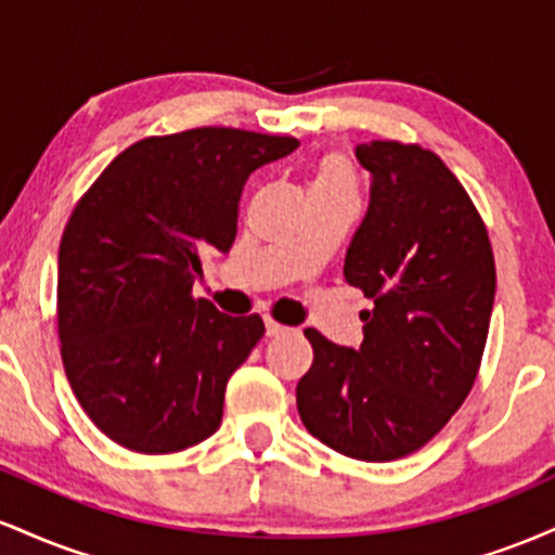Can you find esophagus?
I'll list each match as a JSON object with an SVG mask.
<instances>
[{
  "instance_id": "34e87169",
  "label": "esophagus",
  "mask_w": 555,
  "mask_h": 555,
  "mask_svg": "<svg viewBox=\"0 0 555 555\" xmlns=\"http://www.w3.org/2000/svg\"><path fill=\"white\" fill-rule=\"evenodd\" d=\"M286 326H282V323L276 321H266V336H271V339H276V336H284L286 334Z\"/></svg>"
}]
</instances>
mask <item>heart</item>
Masks as SVG:
<instances>
[{
  "mask_svg": "<svg viewBox=\"0 0 555 555\" xmlns=\"http://www.w3.org/2000/svg\"><path fill=\"white\" fill-rule=\"evenodd\" d=\"M308 197L310 201L354 197V177L347 158L336 151L318 156L308 175Z\"/></svg>",
  "mask_w": 555,
  "mask_h": 555,
  "instance_id": "b5f03b06",
  "label": "heart"
}]
</instances>
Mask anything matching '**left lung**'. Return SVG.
I'll use <instances>...</instances> for the list:
<instances>
[{"label": "left lung", "mask_w": 555, "mask_h": 555, "mask_svg": "<svg viewBox=\"0 0 555 555\" xmlns=\"http://www.w3.org/2000/svg\"><path fill=\"white\" fill-rule=\"evenodd\" d=\"M371 206L344 279L373 299L360 349L308 328L313 365L297 410L318 441L360 462L423 449L473 391L495 297V260L473 197L433 151L373 140Z\"/></svg>", "instance_id": "8db88e82"}]
</instances>
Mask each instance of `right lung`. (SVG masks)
Returning <instances> with one entry per match:
<instances>
[{"instance_id": "add662e5", "label": "right lung", "mask_w": 555, "mask_h": 555, "mask_svg": "<svg viewBox=\"0 0 555 555\" xmlns=\"http://www.w3.org/2000/svg\"><path fill=\"white\" fill-rule=\"evenodd\" d=\"M297 145L234 127L151 135L78 201L60 242L56 328L69 386L114 443L175 454L219 430L229 375L266 326L193 297L201 250L229 253L247 177Z\"/></svg>"}]
</instances>
